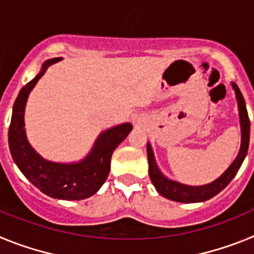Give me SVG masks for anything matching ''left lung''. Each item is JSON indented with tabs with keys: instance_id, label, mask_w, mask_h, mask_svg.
I'll use <instances>...</instances> for the list:
<instances>
[{
	"instance_id": "1",
	"label": "left lung",
	"mask_w": 254,
	"mask_h": 254,
	"mask_svg": "<svg viewBox=\"0 0 254 254\" xmlns=\"http://www.w3.org/2000/svg\"><path fill=\"white\" fill-rule=\"evenodd\" d=\"M235 94H237L238 107H239V117H241V127H242V146L241 151L238 154L237 159L234 163L228 168L223 176L217 178L216 181L206 186H199V187H190V186L181 185L178 182H173L170 179L165 178V177L159 172L156 163H155L154 154L147 143V159H149V176L151 179L152 185L155 186L156 190L163 197L176 202H185V203H192V202H201V201H206V199L212 198L220 193L226 186L232 182L235 174L238 173L239 168H241L242 163H243L244 158H246L247 151H248V146H250V131H251V122L248 118V112H247L246 102L242 95L239 87L235 84H233Z\"/></svg>"
}]
</instances>
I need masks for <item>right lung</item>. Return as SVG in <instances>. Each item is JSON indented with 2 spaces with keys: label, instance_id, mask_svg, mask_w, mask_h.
I'll use <instances>...</instances> for the list:
<instances>
[{
  "label": "right lung",
  "instance_id": "right-lung-1",
  "mask_svg": "<svg viewBox=\"0 0 254 254\" xmlns=\"http://www.w3.org/2000/svg\"><path fill=\"white\" fill-rule=\"evenodd\" d=\"M61 58L46 61L39 75L22 86L12 109L8 127L11 156L29 181L44 194L60 199H84L96 193L111 170L112 154L131 132V123H123L100 134L85 160L76 164H58L44 160L29 145L24 129V109L30 90L46 69Z\"/></svg>",
  "mask_w": 254,
  "mask_h": 254
}]
</instances>
